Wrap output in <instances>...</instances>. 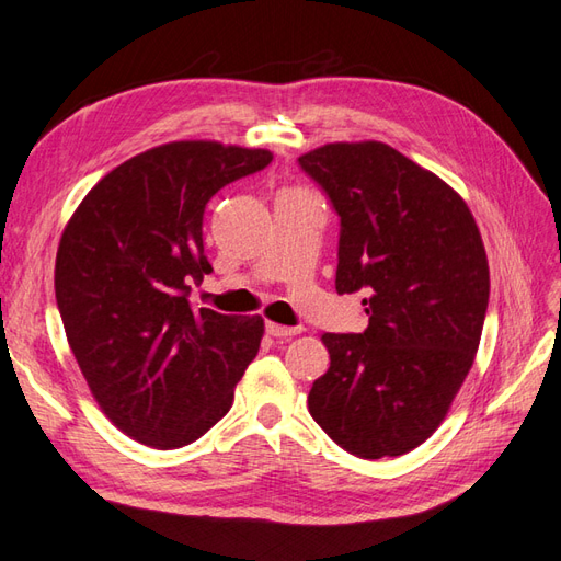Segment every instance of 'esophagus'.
Instances as JSON below:
<instances>
[{
  "mask_svg": "<svg viewBox=\"0 0 561 561\" xmlns=\"http://www.w3.org/2000/svg\"><path fill=\"white\" fill-rule=\"evenodd\" d=\"M266 333L273 335V337H293V335H297V333H302V328H299V325L290 328V325H280V323L268 321V323H266Z\"/></svg>",
  "mask_w": 561,
  "mask_h": 561,
  "instance_id": "1",
  "label": "esophagus"
}]
</instances>
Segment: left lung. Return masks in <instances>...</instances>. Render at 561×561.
Segmentation results:
<instances>
[{
	"instance_id": "obj_1",
	"label": "left lung",
	"mask_w": 561,
	"mask_h": 561,
	"mask_svg": "<svg viewBox=\"0 0 561 561\" xmlns=\"http://www.w3.org/2000/svg\"><path fill=\"white\" fill-rule=\"evenodd\" d=\"M340 216L335 290L364 293V333H323L309 414L350 455L428 440L476 359L490 297L481 233L453 187L386 142L299 157Z\"/></svg>"
}]
</instances>
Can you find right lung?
Returning a JSON list of instances; mask_svg holds the SVG:
<instances>
[{"label":"right lung","mask_w":561,"mask_h":561,"mask_svg":"<svg viewBox=\"0 0 561 561\" xmlns=\"http://www.w3.org/2000/svg\"><path fill=\"white\" fill-rule=\"evenodd\" d=\"M268 149L181 140L123 161L64 228L54 290L92 398L157 449L221 421L264 335L262 317L190 305L211 273L202 226L224 185L266 169Z\"/></svg>","instance_id":"add662e5"}]
</instances>
